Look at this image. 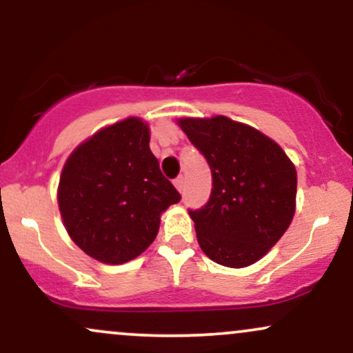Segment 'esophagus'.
Here are the masks:
<instances>
[{
    "mask_svg": "<svg viewBox=\"0 0 353 353\" xmlns=\"http://www.w3.org/2000/svg\"><path fill=\"white\" fill-rule=\"evenodd\" d=\"M174 185H176L177 188V190H184V185H185V181H184V176H179V177H176V179H174Z\"/></svg>",
    "mask_w": 353,
    "mask_h": 353,
    "instance_id": "1",
    "label": "esophagus"
}]
</instances>
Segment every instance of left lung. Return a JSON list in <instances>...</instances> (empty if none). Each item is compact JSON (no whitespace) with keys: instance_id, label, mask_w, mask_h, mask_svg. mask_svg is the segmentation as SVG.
<instances>
[{"instance_id":"8db88e82","label":"left lung","mask_w":353,"mask_h":353,"mask_svg":"<svg viewBox=\"0 0 353 353\" xmlns=\"http://www.w3.org/2000/svg\"><path fill=\"white\" fill-rule=\"evenodd\" d=\"M179 125L212 174L209 201L189 209L201 249L221 265L254 264L292 222L294 164L272 139L225 116L185 117Z\"/></svg>"}]
</instances>
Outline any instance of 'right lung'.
Listing matches in <instances>:
<instances>
[{
  "label": "right lung",
  "mask_w": 353,
  "mask_h": 353,
  "mask_svg": "<svg viewBox=\"0 0 353 353\" xmlns=\"http://www.w3.org/2000/svg\"><path fill=\"white\" fill-rule=\"evenodd\" d=\"M137 117L101 129L71 154L58 204L74 244L104 264H124L156 239L161 212L181 201L149 149Z\"/></svg>",
  "instance_id": "1"
}]
</instances>
